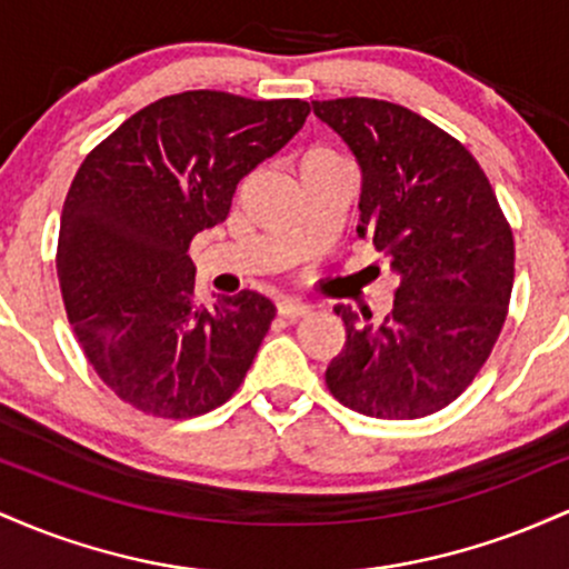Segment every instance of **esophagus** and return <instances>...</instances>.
Listing matches in <instances>:
<instances>
[{"instance_id":"1","label":"esophagus","mask_w":569,"mask_h":569,"mask_svg":"<svg viewBox=\"0 0 569 569\" xmlns=\"http://www.w3.org/2000/svg\"><path fill=\"white\" fill-rule=\"evenodd\" d=\"M307 312H310V305L299 302V299L286 297L278 302V316H283V318H302V316H307Z\"/></svg>"}]
</instances>
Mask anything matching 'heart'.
Wrapping results in <instances>:
<instances>
[{
    "label": "heart",
    "instance_id": "heart-1",
    "mask_svg": "<svg viewBox=\"0 0 569 569\" xmlns=\"http://www.w3.org/2000/svg\"><path fill=\"white\" fill-rule=\"evenodd\" d=\"M335 160H342V158H339L337 152H331V149H323V147L307 149V152L302 154V166H312V162H335Z\"/></svg>",
    "mask_w": 569,
    "mask_h": 569
}]
</instances>
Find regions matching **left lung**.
Wrapping results in <instances>:
<instances>
[{
	"mask_svg": "<svg viewBox=\"0 0 569 569\" xmlns=\"http://www.w3.org/2000/svg\"><path fill=\"white\" fill-rule=\"evenodd\" d=\"M312 112L356 154V232L398 276L382 321L335 307L348 339L326 385L358 415H433L498 342L513 289L511 227L473 154L426 117L377 98L312 101Z\"/></svg>",
	"mask_w": 569,
	"mask_h": 569,
	"instance_id": "left-lung-1",
	"label": "left lung"
}]
</instances>
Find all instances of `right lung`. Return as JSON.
Instances as JSON below:
<instances>
[{"label": "right lung", "mask_w": 569, "mask_h": 569, "mask_svg": "<svg viewBox=\"0 0 569 569\" xmlns=\"http://www.w3.org/2000/svg\"><path fill=\"white\" fill-rule=\"evenodd\" d=\"M307 114L299 98L187 90L128 117L84 158L63 202L58 280L84 356L130 407L187 420L240 388L276 305L257 291L198 305L187 251Z\"/></svg>", "instance_id": "add662e5"}]
</instances>
